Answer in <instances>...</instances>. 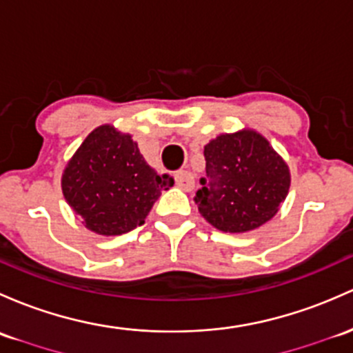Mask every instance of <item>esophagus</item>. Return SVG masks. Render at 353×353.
Here are the masks:
<instances>
[{"label":"esophagus","mask_w":353,"mask_h":353,"mask_svg":"<svg viewBox=\"0 0 353 353\" xmlns=\"http://www.w3.org/2000/svg\"><path fill=\"white\" fill-rule=\"evenodd\" d=\"M175 183L181 190L192 192L193 187H195V176L190 172H178L175 175Z\"/></svg>","instance_id":"esophagus-1"}]
</instances>
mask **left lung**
<instances>
[{
    "mask_svg": "<svg viewBox=\"0 0 353 353\" xmlns=\"http://www.w3.org/2000/svg\"><path fill=\"white\" fill-rule=\"evenodd\" d=\"M205 178L195 195L202 217L222 232L257 229L278 214L291 185L288 163L259 131L244 128L210 139Z\"/></svg>",
    "mask_w": 353,
    "mask_h": 353,
    "instance_id": "obj_1",
    "label": "left lung"
}]
</instances>
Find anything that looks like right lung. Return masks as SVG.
<instances>
[{
    "instance_id": "add662e5",
    "label": "right lung",
    "mask_w": 353,
    "mask_h": 353,
    "mask_svg": "<svg viewBox=\"0 0 353 353\" xmlns=\"http://www.w3.org/2000/svg\"><path fill=\"white\" fill-rule=\"evenodd\" d=\"M60 185L85 229L99 236H121L145 223L173 178L160 176L148 165L131 134L102 124L67 161Z\"/></svg>"
}]
</instances>
